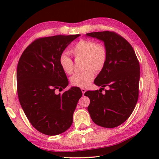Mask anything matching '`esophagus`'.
Returning a JSON list of instances; mask_svg holds the SVG:
<instances>
[{
	"instance_id": "esophagus-1",
	"label": "esophagus",
	"mask_w": 159,
	"mask_h": 159,
	"mask_svg": "<svg viewBox=\"0 0 159 159\" xmlns=\"http://www.w3.org/2000/svg\"><path fill=\"white\" fill-rule=\"evenodd\" d=\"M81 91H82V93H83V94L85 93L86 89L85 88H81Z\"/></svg>"
}]
</instances>
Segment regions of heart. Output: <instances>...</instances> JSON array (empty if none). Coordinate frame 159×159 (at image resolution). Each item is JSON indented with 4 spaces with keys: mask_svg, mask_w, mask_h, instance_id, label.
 <instances>
[{
    "mask_svg": "<svg viewBox=\"0 0 159 159\" xmlns=\"http://www.w3.org/2000/svg\"><path fill=\"white\" fill-rule=\"evenodd\" d=\"M76 59H83V72L78 73L71 78V83L75 87H87L95 77V71L99 72L107 61V51L105 47L93 40L81 39L71 49ZM59 65L67 74L74 72L72 59L66 53H62L59 59Z\"/></svg>",
    "mask_w": 159,
    "mask_h": 159,
    "instance_id": "b5f03b06",
    "label": "heart"
}]
</instances>
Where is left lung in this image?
<instances>
[{
  "instance_id": "1",
  "label": "left lung",
  "mask_w": 159,
  "mask_h": 159,
  "mask_svg": "<svg viewBox=\"0 0 159 159\" xmlns=\"http://www.w3.org/2000/svg\"><path fill=\"white\" fill-rule=\"evenodd\" d=\"M102 40L107 51V61L94 80L102 87L87 91L90 104L87 107L96 124L115 128L128 120L136 106L139 97L140 66L133 47L116 32L101 31L86 34ZM108 86L102 94L101 89Z\"/></svg>"
}]
</instances>
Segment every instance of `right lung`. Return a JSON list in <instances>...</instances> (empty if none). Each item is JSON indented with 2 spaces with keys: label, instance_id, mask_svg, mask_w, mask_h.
I'll list each match as a JSON object with an SVG mask.
<instances>
[{
  "label": "right lung",
  "instance_id": "add662e5",
  "mask_svg": "<svg viewBox=\"0 0 159 159\" xmlns=\"http://www.w3.org/2000/svg\"><path fill=\"white\" fill-rule=\"evenodd\" d=\"M80 35L38 38L24 50L19 59L17 91L20 105L32 126L46 135H57L68 129L82 96L79 87L56 93L69 83L59 65V57Z\"/></svg>",
  "mask_w": 159,
  "mask_h": 159
}]
</instances>
